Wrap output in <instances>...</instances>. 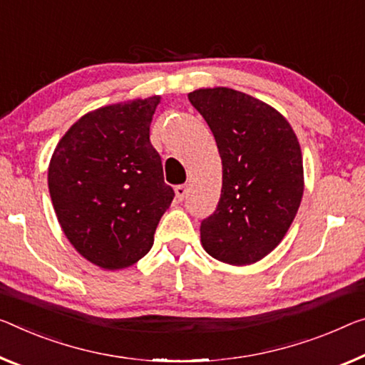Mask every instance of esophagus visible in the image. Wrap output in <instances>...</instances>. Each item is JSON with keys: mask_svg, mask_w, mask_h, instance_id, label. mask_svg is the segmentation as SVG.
Masks as SVG:
<instances>
[{"mask_svg": "<svg viewBox=\"0 0 365 365\" xmlns=\"http://www.w3.org/2000/svg\"><path fill=\"white\" fill-rule=\"evenodd\" d=\"M175 192H176L178 200H184V197H186L187 194V187L184 186V184H179V186L175 187Z\"/></svg>", "mask_w": 365, "mask_h": 365, "instance_id": "obj_1", "label": "esophagus"}]
</instances>
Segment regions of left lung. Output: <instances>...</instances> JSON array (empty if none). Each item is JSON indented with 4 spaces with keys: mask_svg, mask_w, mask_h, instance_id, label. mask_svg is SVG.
<instances>
[{
    "mask_svg": "<svg viewBox=\"0 0 365 365\" xmlns=\"http://www.w3.org/2000/svg\"><path fill=\"white\" fill-rule=\"evenodd\" d=\"M214 133L222 158V194L200 223L207 253L233 266L251 264L276 248L304 195L299 140L282 114L230 88L189 93Z\"/></svg>",
    "mask_w": 365,
    "mask_h": 365,
    "instance_id": "1",
    "label": "left lung"
}]
</instances>
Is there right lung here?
I'll list each match as a JSON object with an SVG mask.
<instances>
[{"label": "right lung", "instance_id": "add662e5", "mask_svg": "<svg viewBox=\"0 0 365 365\" xmlns=\"http://www.w3.org/2000/svg\"><path fill=\"white\" fill-rule=\"evenodd\" d=\"M160 96L88 112L55 148L48 190L65 237L93 264L124 269L153 246L175 190L163 178L150 124Z\"/></svg>", "mask_w": 365, "mask_h": 365}]
</instances>
